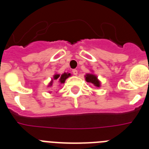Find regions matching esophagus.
<instances>
[{
    "mask_svg": "<svg viewBox=\"0 0 149 149\" xmlns=\"http://www.w3.org/2000/svg\"><path fill=\"white\" fill-rule=\"evenodd\" d=\"M72 73H73L74 75H77V70H76V69H73V70H72Z\"/></svg>",
    "mask_w": 149,
    "mask_h": 149,
    "instance_id": "34e87169",
    "label": "esophagus"
}]
</instances>
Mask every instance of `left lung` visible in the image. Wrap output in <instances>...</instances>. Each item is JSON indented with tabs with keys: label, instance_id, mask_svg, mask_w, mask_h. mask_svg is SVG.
I'll return each mask as SVG.
<instances>
[{
	"label": "left lung",
	"instance_id": "left-lung-1",
	"mask_svg": "<svg viewBox=\"0 0 149 149\" xmlns=\"http://www.w3.org/2000/svg\"><path fill=\"white\" fill-rule=\"evenodd\" d=\"M85 77H86L85 80H86V82L91 83V84H93L94 86H97V87H100L101 83L98 81L97 76L93 74H86L85 75Z\"/></svg>",
	"mask_w": 149,
	"mask_h": 149
}]
</instances>
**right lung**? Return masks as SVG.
Wrapping results in <instances>:
<instances>
[{"label": "right lung", "mask_w": 149, "mask_h": 149, "mask_svg": "<svg viewBox=\"0 0 149 149\" xmlns=\"http://www.w3.org/2000/svg\"><path fill=\"white\" fill-rule=\"evenodd\" d=\"M69 76H71V74L68 73V72H67V73H65H65H63V74H61V75H60V74H55L54 75L53 79L51 80V83H50L49 85H48V86H52V84H53L54 80H57V81H59V82H60L61 84H64L65 80H66V79L68 78Z\"/></svg>", "instance_id": "1"}]
</instances>
